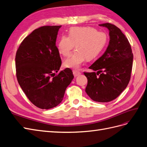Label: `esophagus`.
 Segmentation results:
<instances>
[{"mask_svg": "<svg viewBox=\"0 0 147 147\" xmlns=\"http://www.w3.org/2000/svg\"><path fill=\"white\" fill-rule=\"evenodd\" d=\"M81 74V72H80V71H78V70H74L73 71V75H74L75 77L80 76Z\"/></svg>", "mask_w": 147, "mask_h": 147, "instance_id": "34e87169", "label": "esophagus"}]
</instances>
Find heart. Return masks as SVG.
<instances>
[{
	"mask_svg": "<svg viewBox=\"0 0 147 147\" xmlns=\"http://www.w3.org/2000/svg\"><path fill=\"white\" fill-rule=\"evenodd\" d=\"M107 42L105 32L97 31L90 27H71L68 35H62L58 43L59 53L64 56H69L73 49L76 50L64 61V66L78 69L85 60L95 59L103 50Z\"/></svg>",
	"mask_w": 147,
	"mask_h": 147,
	"instance_id": "obj_1",
	"label": "heart"
}]
</instances>
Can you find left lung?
<instances>
[{"label":"left lung","mask_w":147,"mask_h":147,"mask_svg":"<svg viewBox=\"0 0 147 147\" xmlns=\"http://www.w3.org/2000/svg\"><path fill=\"white\" fill-rule=\"evenodd\" d=\"M99 25L109 29L110 41L102 56L89 67L94 71L84 72L88 78L85 91L93 100L107 102L116 99L129 84L133 53L129 40L118 27L109 23Z\"/></svg>","instance_id":"obj_1"}]
</instances>
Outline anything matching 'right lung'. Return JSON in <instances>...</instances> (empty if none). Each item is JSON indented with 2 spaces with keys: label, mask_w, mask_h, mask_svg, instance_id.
Returning <instances> with one entry per match:
<instances>
[{
  "label": "right lung",
  "mask_w": 147,
  "mask_h": 147,
  "mask_svg": "<svg viewBox=\"0 0 147 147\" xmlns=\"http://www.w3.org/2000/svg\"><path fill=\"white\" fill-rule=\"evenodd\" d=\"M59 26H43L33 30L22 41L16 56L18 84L30 102L37 107L49 109L63 99L74 78L66 68L55 75L61 65L56 40Z\"/></svg>",
  "instance_id": "add662e5"
}]
</instances>
